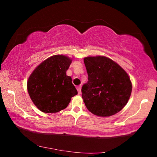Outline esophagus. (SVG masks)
I'll return each instance as SVG.
<instances>
[{
	"label": "esophagus",
	"instance_id": "obj_1",
	"mask_svg": "<svg viewBox=\"0 0 157 157\" xmlns=\"http://www.w3.org/2000/svg\"><path fill=\"white\" fill-rule=\"evenodd\" d=\"M77 90H78V94H80V93H81V86H78V87H77Z\"/></svg>",
	"mask_w": 157,
	"mask_h": 157
}]
</instances>
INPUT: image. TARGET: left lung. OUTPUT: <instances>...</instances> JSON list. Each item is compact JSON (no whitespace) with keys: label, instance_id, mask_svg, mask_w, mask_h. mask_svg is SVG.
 <instances>
[{"label":"left lung","instance_id":"left-lung-1","mask_svg":"<svg viewBox=\"0 0 157 157\" xmlns=\"http://www.w3.org/2000/svg\"><path fill=\"white\" fill-rule=\"evenodd\" d=\"M88 82L82 87L86 108L94 115L113 116L122 110L131 95L132 85L127 73L106 57L84 59Z\"/></svg>","mask_w":157,"mask_h":157}]
</instances>
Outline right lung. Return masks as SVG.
<instances>
[{
    "label": "right lung",
    "instance_id": "obj_1",
    "mask_svg": "<svg viewBox=\"0 0 157 157\" xmlns=\"http://www.w3.org/2000/svg\"><path fill=\"white\" fill-rule=\"evenodd\" d=\"M71 62L72 59L64 55H54L40 63L29 77V95L42 112L60 111L78 94L72 79L66 74Z\"/></svg>",
    "mask_w": 157,
    "mask_h": 157
}]
</instances>
